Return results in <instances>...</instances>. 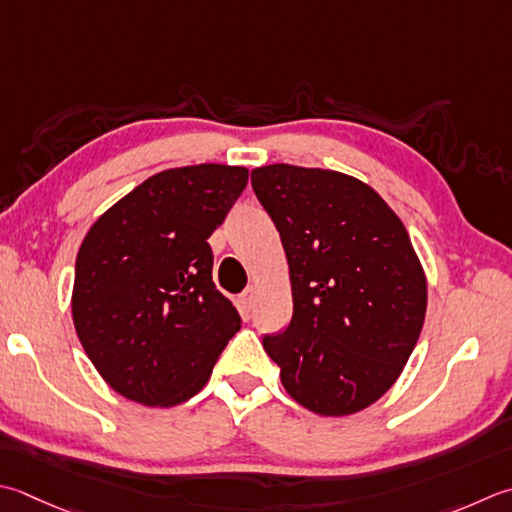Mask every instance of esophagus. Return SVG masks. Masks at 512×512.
Here are the masks:
<instances>
[{
  "mask_svg": "<svg viewBox=\"0 0 512 512\" xmlns=\"http://www.w3.org/2000/svg\"><path fill=\"white\" fill-rule=\"evenodd\" d=\"M239 304H242L246 310L253 308V304H255V288L253 286H248L244 293L239 295Z\"/></svg>",
  "mask_w": 512,
  "mask_h": 512,
  "instance_id": "esophagus-1",
  "label": "esophagus"
}]
</instances>
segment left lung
<instances>
[{
	"label": "left lung",
	"instance_id": "obj_1",
	"mask_svg": "<svg viewBox=\"0 0 512 512\" xmlns=\"http://www.w3.org/2000/svg\"><path fill=\"white\" fill-rule=\"evenodd\" d=\"M286 250L293 319L264 350L288 395L339 417L397 382L426 317L410 237L373 188L335 170L270 164L250 173Z\"/></svg>",
	"mask_w": 512,
	"mask_h": 512
}]
</instances>
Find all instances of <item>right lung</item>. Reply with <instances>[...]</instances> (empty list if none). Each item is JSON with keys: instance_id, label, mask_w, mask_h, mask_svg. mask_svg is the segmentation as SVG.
<instances>
[{"instance_id": "obj_1", "label": "right lung", "mask_w": 512, "mask_h": 512, "mask_svg": "<svg viewBox=\"0 0 512 512\" xmlns=\"http://www.w3.org/2000/svg\"><path fill=\"white\" fill-rule=\"evenodd\" d=\"M246 184L242 166L170 168L88 230L75 262L73 322L88 359L119 395L144 406L186 402L242 328L213 284L208 237Z\"/></svg>"}]
</instances>
